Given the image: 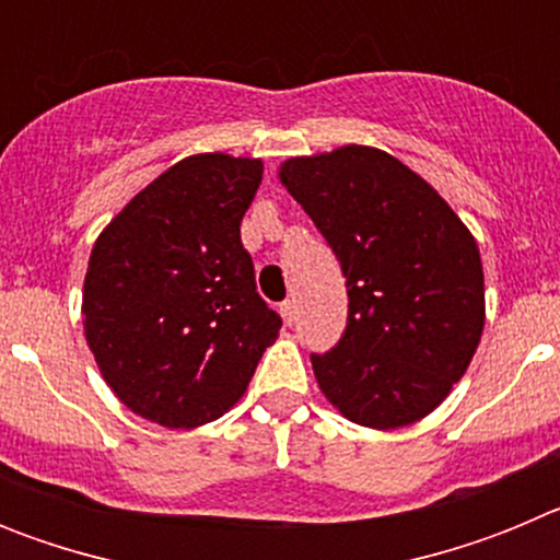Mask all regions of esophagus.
<instances>
[{"label": "esophagus", "instance_id": "34e87169", "mask_svg": "<svg viewBox=\"0 0 560 560\" xmlns=\"http://www.w3.org/2000/svg\"><path fill=\"white\" fill-rule=\"evenodd\" d=\"M280 316H283V323L291 325L296 319V303L294 300H285V303H280Z\"/></svg>", "mask_w": 560, "mask_h": 560}]
</instances>
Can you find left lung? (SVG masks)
<instances>
[{
  "label": "left lung",
  "instance_id": "obj_1",
  "mask_svg": "<svg viewBox=\"0 0 560 560\" xmlns=\"http://www.w3.org/2000/svg\"><path fill=\"white\" fill-rule=\"evenodd\" d=\"M348 277V328L311 353L353 423L400 429L446 400L485 328L479 246L446 199L387 151L345 145L280 165Z\"/></svg>",
  "mask_w": 560,
  "mask_h": 560
}]
</instances>
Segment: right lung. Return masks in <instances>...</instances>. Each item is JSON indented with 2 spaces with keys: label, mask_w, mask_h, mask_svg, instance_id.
<instances>
[{
  "label": "right lung",
  "mask_w": 560,
  "mask_h": 560,
  "mask_svg": "<svg viewBox=\"0 0 560 560\" xmlns=\"http://www.w3.org/2000/svg\"><path fill=\"white\" fill-rule=\"evenodd\" d=\"M264 162L196 153L97 235L83 334L112 393L140 418L196 429L249 387L283 319L260 300L241 221Z\"/></svg>",
  "instance_id": "add662e5"
}]
</instances>
